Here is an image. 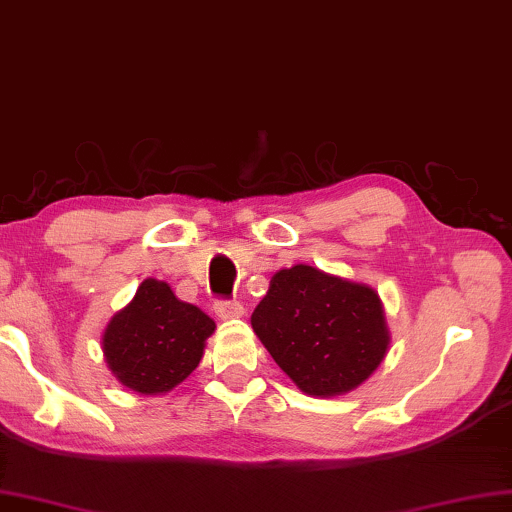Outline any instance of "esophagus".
Listing matches in <instances>:
<instances>
[{
  "mask_svg": "<svg viewBox=\"0 0 512 512\" xmlns=\"http://www.w3.org/2000/svg\"><path fill=\"white\" fill-rule=\"evenodd\" d=\"M214 311H217V316L221 318V321H231V318L244 316V307L235 300H219L217 305H214Z\"/></svg>",
  "mask_w": 512,
  "mask_h": 512,
  "instance_id": "34e87169",
  "label": "esophagus"
}]
</instances>
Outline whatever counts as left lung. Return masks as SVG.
<instances>
[{"instance_id":"8db88e82","label":"left lung","mask_w":512,"mask_h":512,"mask_svg":"<svg viewBox=\"0 0 512 512\" xmlns=\"http://www.w3.org/2000/svg\"><path fill=\"white\" fill-rule=\"evenodd\" d=\"M251 328L281 372L311 397L355 390L390 348L379 293L305 263L272 274Z\"/></svg>"}]
</instances>
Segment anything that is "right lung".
Segmentation results:
<instances>
[{"label": "right lung", "mask_w": 512, "mask_h": 512, "mask_svg": "<svg viewBox=\"0 0 512 512\" xmlns=\"http://www.w3.org/2000/svg\"><path fill=\"white\" fill-rule=\"evenodd\" d=\"M214 328L205 311L182 302L166 281L147 277L103 330V358L129 390L166 395L198 367Z\"/></svg>", "instance_id": "add662e5"}]
</instances>
